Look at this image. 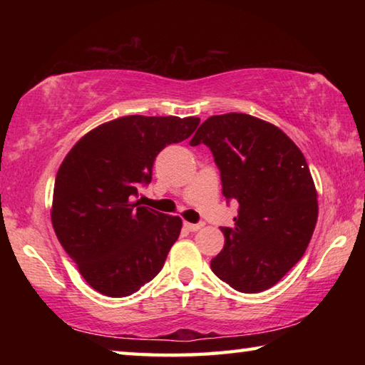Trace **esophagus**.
<instances>
[{
    "label": "esophagus",
    "instance_id": "obj_1",
    "mask_svg": "<svg viewBox=\"0 0 365 365\" xmlns=\"http://www.w3.org/2000/svg\"><path fill=\"white\" fill-rule=\"evenodd\" d=\"M183 225L187 227L190 232H197V230H201L202 227H205V222H200V224H190V222H185Z\"/></svg>",
    "mask_w": 365,
    "mask_h": 365
}]
</instances>
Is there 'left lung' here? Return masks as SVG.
Returning a JSON list of instances; mask_svg holds the SVG:
<instances>
[{
  "instance_id": "1",
  "label": "left lung",
  "mask_w": 365,
  "mask_h": 365,
  "mask_svg": "<svg viewBox=\"0 0 365 365\" xmlns=\"http://www.w3.org/2000/svg\"><path fill=\"white\" fill-rule=\"evenodd\" d=\"M200 143L212 153L227 201L240 205L235 227H222L225 245L211 269L237 292H264L299 261L316 228L306 159L279 127L242 113L209 117L190 141Z\"/></svg>"
}]
</instances>
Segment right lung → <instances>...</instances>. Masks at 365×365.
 Instances as JSON below:
<instances>
[{
    "mask_svg": "<svg viewBox=\"0 0 365 365\" xmlns=\"http://www.w3.org/2000/svg\"><path fill=\"white\" fill-rule=\"evenodd\" d=\"M197 117L125 115L80 138L58 170L51 220L64 251L98 293L122 298L151 282L182 219L140 206L158 154L196 130Z\"/></svg>",
    "mask_w": 365,
    "mask_h": 365,
    "instance_id": "add662e5",
    "label": "right lung"
}]
</instances>
